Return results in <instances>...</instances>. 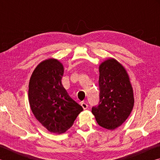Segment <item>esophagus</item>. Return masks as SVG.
<instances>
[{
    "mask_svg": "<svg viewBox=\"0 0 160 160\" xmlns=\"http://www.w3.org/2000/svg\"><path fill=\"white\" fill-rule=\"evenodd\" d=\"M81 106H82V107L84 109H86L88 107V104H87V103H85V102H81Z\"/></svg>",
    "mask_w": 160,
    "mask_h": 160,
    "instance_id": "34e87169",
    "label": "esophagus"
}]
</instances>
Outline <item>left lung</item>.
<instances>
[{"mask_svg":"<svg viewBox=\"0 0 160 160\" xmlns=\"http://www.w3.org/2000/svg\"><path fill=\"white\" fill-rule=\"evenodd\" d=\"M99 104L92 107L97 123L102 128L114 130L125 122L134 106L132 87L127 70L113 58L99 66Z\"/></svg>","mask_w":160,"mask_h":160,"instance_id":"8db88e82","label":"left lung"}]
</instances>
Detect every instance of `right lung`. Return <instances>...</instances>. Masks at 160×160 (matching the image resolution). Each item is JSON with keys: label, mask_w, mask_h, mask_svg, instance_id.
Returning <instances> with one entry per match:
<instances>
[{"label": "right lung", "mask_w": 160, "mask_h": 160, "mask_svg": "<svg viewBox=\"0 0 160 160\" xmlns=\"http://www.w3.org/2000/svg\"><path fill=\"white\" fill-rule=\"evenodd\" d=\"M63 72V63L56 58H48L35 68L29 82L32 113L44 128L56 134L68 131L83 110L62 85Z\"/></svg>", "instance_id": "obj_1"}]
</instances>
